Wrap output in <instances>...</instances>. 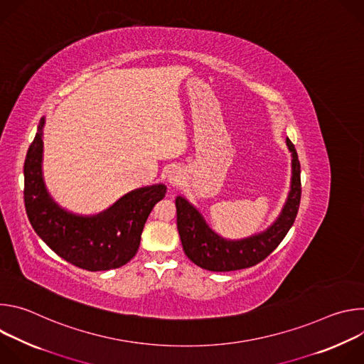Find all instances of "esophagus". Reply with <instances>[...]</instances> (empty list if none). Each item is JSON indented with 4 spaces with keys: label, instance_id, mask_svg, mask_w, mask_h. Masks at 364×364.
Here are the masks:
<instances>
[{
    "label": "esophagus",
    "instance_id": "esophagus-1",
    "mask_svg": "<svg viewBox=\"0 0 364 364\" xmlns=\"http://www.w3.org/2000/svg\"><path fill=\"white\" fill-rule=\"evenodd\" d=\"M183 178H184V177H183V173H181L180 168H173V170L168 171V183H170L171 186H178V184H181Z\"/></svg>",
    "mask_w": 364,
    "mask_h": 364
}]
</instances>
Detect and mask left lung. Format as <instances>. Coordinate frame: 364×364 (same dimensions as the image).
Wrapping results in <instances>:
<instances>
[{
  "label": "left lung",
  "instance_id": "8db88e82",
  "mask_svg": "<svg viewBox=\"0 0 364 364\" xmlns=\"http://www.w3.org/2000/svg\"><path fill=\"white\" fill-rule=\"evenodd\" d=\"M287 145L292 152L291 191L281 216L264 233L242 240H226L205 225L198 210L186 198H176L177 229L184 253L191 262L213 272L237 271L262 262L278 247L295 222L301 201V166L298 154L288 138Z\"/></svg>",
  "mask_w": 364,
  "mask_h": 364
}]
</instances>
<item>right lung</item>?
I'll return each mask as SVG.
<instances>
[{
  "label": "right lung",
  "instance_id": "right-lung-1",
  "mask_svg": "<svg viewBox=\"0 0 364 364\" xmlns=\"http://www.w3.org/2000/svg\"><path fill=\"white\" fill-rule=\"evenodd\" d=\"M43 125L24 161V204L34 232L65 261L86 271L115 269L135 256L144 225L154 205L164 198V184L138 188L119 198L107 212L83 218L68 213L48 196L43 176Z\"/></svg>",
  "mask_w": 364,
  "mask_h": 364
}]
</instances>
